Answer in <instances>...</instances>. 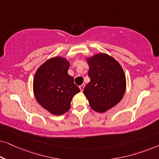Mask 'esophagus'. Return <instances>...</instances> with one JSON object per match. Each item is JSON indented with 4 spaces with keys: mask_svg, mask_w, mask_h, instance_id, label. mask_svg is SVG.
I'll return each instance as SVG.
<instances>
[{
    "mask_svg": "<svg viewBox=\"0 0 159 159\" xmlns=\"http://www.w3.org/2000/svg\"><path fill=\"white\" fill-rule=\"evenodd\" d=\"M84 88V84H81V85L80 86V90H81V91L83 90Z\"/></svg>",
    "mask_w": 159,
    "mask_h": 159,
    "instance_id": "34e87169",
    "label": "esophagus"
}]
</instances>
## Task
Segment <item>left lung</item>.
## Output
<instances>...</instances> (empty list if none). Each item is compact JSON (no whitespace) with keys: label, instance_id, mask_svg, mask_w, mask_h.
<instances>
[{"label":"left lung","instance_id":"8db88e82","mask_svg":"<svg viewBox=\"0 0 159 159\" xmlns=\"http://www.w3.org/2000/svg\"><path fill=\"white\" fill-rule=\"evenodd\" d=\"M90 82L83 93L92 109L106 112L122 99L126 89V78L120 64L110 56L97 54L88 59Z\"/></svg>","mask_w":159,"mask_h":159}]
</instances>
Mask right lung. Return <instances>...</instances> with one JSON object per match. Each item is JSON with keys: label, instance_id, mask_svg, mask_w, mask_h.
Returning a JSON list of instances; mask_svg holds the SVG:
<instances>
[{"label": "right lung", "instance_id": "obj_1", "mask_svg": "<svg viewBox=\"0 0 159 159\" xmlns=\"http://www.w3.org/2000/svg\"><path fill=\"white\" fill-rule=\"evenodd\" d=\"M69 63L59 56L41 65L34 77L33 90L40 105L52 114L59 116L70 108L74 95L80 92L69 75Z\"/></svg>", "mask_w": 159, "mask_h": 159}]
</instances>
